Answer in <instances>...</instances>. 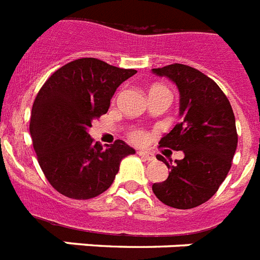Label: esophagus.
Instances as JSON below:
<instances>
[{
    "label": "esophagus",
    "mask_w": 260,
    "mask_h": 260,
    "mask_svg": "<svg viewBox=\"0 0 260 260\" xmlns=\"http://www.w3.org/2000/svg\"><path fill=\"white\" fill-rule=\"evenodd\" d=\"M138 154H140L142 158L146 159V161H154V159H155L154 154H153V153H149V151L140 150V151H138Z\"/></svg>",
    "instance_id": "esophagus-1"
}]
</instances>
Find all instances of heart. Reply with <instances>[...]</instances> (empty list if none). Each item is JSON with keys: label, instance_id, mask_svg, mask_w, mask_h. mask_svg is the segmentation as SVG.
Instances as JSON below:
<instances>
[{"label": "heart", "instance_id": "b5f03b06", "mask_svg": "<svg viewBox=\"0 0 260 260\" xmlns=\"http://www.w3.org/2000/svg\"><path fill=\"white\" fill-rule=\"evenodd\" d=\"M150 94H166V95H170L169 90L166 88V87L164 86H153L150 88V92H149V95ZM130 138H132L134 142H143V141L146 140V134L142 132V130H133L132 133H130Z\"/></svg>", "mask_w": 260, "mask_h": 260}]
</instances>
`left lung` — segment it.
I'll return each mask as SVG.
<instances>
[{
    "instance_id": "left-lung-1",
    "label": "left lung",
    "mask_w": 260,
    "mask_h": 260,
    "mask_svg": "<svg viewBox=\"0 0 260 260\" xmlns=\"http://www.w3.org/2000/svg\"><path fill=\"white\" fill-rule=\"evenodd\" d=\"M169 78L180 92V123L161 138L159 146L184 151V158L169 165L165 181L153 184L164 204L190 209L208 201L231 169L238 146L235 115L231 103L212 79L185 64L153 68Z\"/></svg>"
}]
</instances>
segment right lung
Segmentation results:
<instances>
[{
	"label": "right lung",
	"instance_id": "right-lung-1",
	"mask_svg": "<svg viewBox=\"0 0 260 260\" xmlns=\"http://www.w3.org/2000/svg\"><path fill=\"white\" fill-rule=\"evenodd\" d=\"M137 74L94 57L66 64L48 78L32 107L29 132L41 170L53 188L75 200L111 186L120 161L136 150L122 140L103 147L88 134L107 113L118 87Z\"/></svg>",
	"mask_w": 260,
	"mask_h": 260
}]
</instances>
